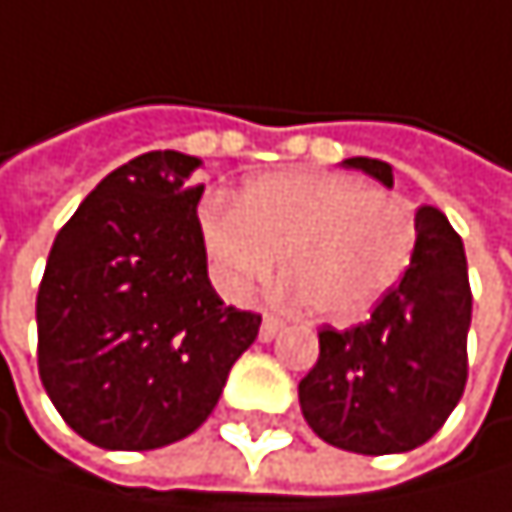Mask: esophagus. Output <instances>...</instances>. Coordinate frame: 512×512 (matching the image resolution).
I'll return each instance as SVG.
<instances>
[{"instance_id": "34e87169", "label": "esophagus", "mask_w": 512, "mask_h": 512, "mask_svg": "<svg viewBox=\"0 0 512 512\" xmlns=\"http://www.w3.org/2000/svg\"><path fill=\"white\" fill-rule=\"evenodd\" d=\"M279 328H282V319L273 316V313H267L264 322H261V341H273L276 334H279Z\"/></svg>"}]
</instances>
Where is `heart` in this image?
Returning <instances> with one entry per match:
<instances>
[{"label":"heart","instance_id":"b5f03b06","mask_svg":"<svg viewBox=\"0 0 512 512\" xmlns=\"http://www.w3.org/2000/svg\"><path fill=\"white\" fill-rule=\"evenodd\" d=\"M211 276L230 298L270 276L276 258L304 310L353 322L402 282L418 245L405 199L347 174H267L236 205L208 202L199 214Z\"/></svg>","mask_w":512,"mask_h":512}]
</instances>
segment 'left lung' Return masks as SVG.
<instances>
[{
  "label": "left lung",
  "mask_w": 512,
  "mask_h": 512,
  "mask_svg": "<svg viewBox=\"0 0 512 512\" xmlns=\"http://www.w3.org/2000/svg\"><path fill=\"white\" fill-rule=\"evenodd\" d=\"M393 187V168L353 156ZM418 245L402 282L344 331L322 325L319 359L298 384L301 411L319 439L356 455H396L424 445L455 411L467 384L473 294L464 242L445 214H415Z\"/></svg>",
  "instance_id": "left-lung-1"
}]
</instances>
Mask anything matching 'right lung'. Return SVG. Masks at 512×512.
<instances>
[{
    "instance_id": "right-lung-1",
    "label": "right lung",
    "mask_w": 512,
    "mask_h": 512,
    "mask_svg": "<svg viewBox=\"0 0 512 512\" xmlns=\"http://www.w3.org/2000/svg\"><path fill=\"white\" fill-rule=\"evenodd\" d=\"M196 156L144 153L54 236L36 294L39 378L91 445L147 451L205 424L261 316L208 282Z\"/></svg>"
}]
</instances>
